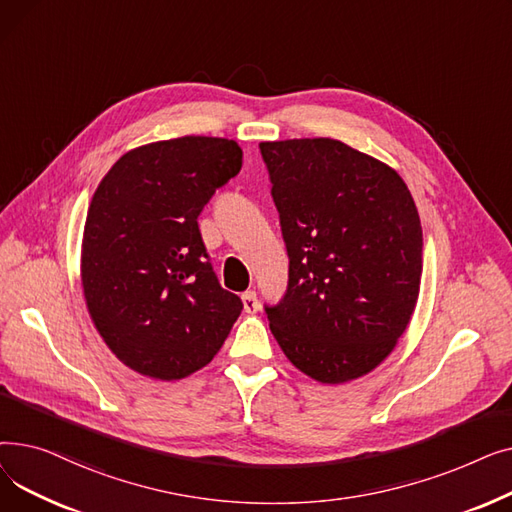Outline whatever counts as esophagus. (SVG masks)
Segmentation results:
<instances>
[{
	"label": "esophagus",
	"instance_id": "34e87169",
	"mask_svg": "<svg viewBox=\"0 0 512 512\" xmlns=\"http://www.w3.org/2000/svg\"><path fill=\"white\" fill-rule=\"evenodd\" d=\"M242 305H245L247 313H255L259 309V301H257V292L255 290H247L242 292Z\"/></svg>",
	"mask_w": 512,
	"mask_h": 512
}]
</instances>
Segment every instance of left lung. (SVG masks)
Segmentation results:
<instances>
[{"label": "left lung", "instance_id": "obj_1", "mask_svg": "<svg viewBox=\"0 0 512 512\" xmlns=\"http://www.w3.org/2000/svg\"><path fill=\"white\" fill-rule=\"evenodd\" d=\"M288 251V288L265 307L288 361L321 384L373 371L405 334L423 232L405 180L336 139L259 143Z\"/></svg>", "mask_w": 512, "mask_h": 512}]
</instances>
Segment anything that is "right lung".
Returning <instances> with one entry per match:
<instances>
[{
	"label": "right lung",
	"mask_w": 512,
	"mask_h": 512,
	"mask_svg": "<svg viewBox=\"0 0 512 512\" xmlns=\"http://www.w3.org/2000/svg\"><path fill=\"white\" fill-rule=\"evenodd\" d=\"M242 168L236 141L180 137L124 153L87 211L80 280L107 348L153 380H182L242 311L213 274L197 218Z\"/></svg>",
	"instance_id": "obj_1"
}]
</instances>
